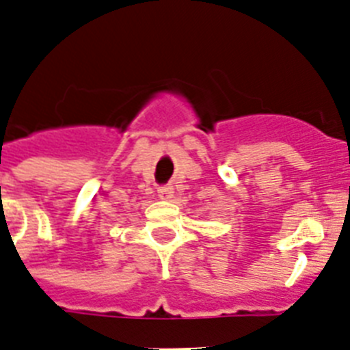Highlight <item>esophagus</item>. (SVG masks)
Wrapping results in <instances>:
<instances>
[{"label": "esophagus", "instance_id": "esophagus-1", "mask_svg": "<svg viewBox=\"0 0 350 350\" xmlns=\"http://www.w3.org/2000/svg\"><path fill=\"white\" fill-rule=\"evenodd\" d=\"M172 193H174V191H172L171 187H160L159 188V197L162 198V200H169V198L172 197Z\"/></svg>", "mask_w": 350, "mask_h": 350}]
</instances>
